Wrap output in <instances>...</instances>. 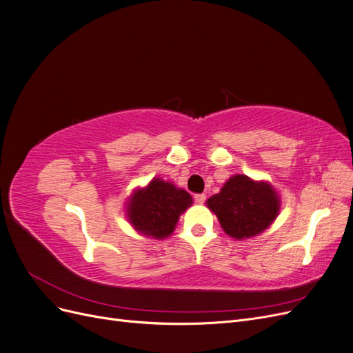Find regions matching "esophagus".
<instances>
[{
    "instance_id": "obj_1",
    "label": "esophagus",
    "mask_w": 353,
    "mask_h": 353,
    "mask_svg": "<svg viewBox=\"0 0 353 353\" xmlns=\"http://www.w3.org/2000/svg\"><path fill=\"white\" fill-rule=\"evenodd\" d=\"M194 199H196V201L199 203V205H203V203L206 201V194H196Z\"/></svg>"
}]
</instances>
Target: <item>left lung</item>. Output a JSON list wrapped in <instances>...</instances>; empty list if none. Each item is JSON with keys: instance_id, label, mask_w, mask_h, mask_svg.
I'll return each instance as SVG.
<instances>
[{"instance_id": "obj_1", "label": "left lung", "mask_w": 353, "mask_h": 353, "mask_svg": "<svg viewBox=\"0 0 353 353\" xmlns=\"http://www.w3.org/2000/svg\"><path fill=\"white\" fill-rule=\"evenodd\" d=\"M206 206L215 213L223 232L236 240L259 236L276 219L281 200L268 181H254L248 175L230 176Z\"/></svg>"}]
</instances>
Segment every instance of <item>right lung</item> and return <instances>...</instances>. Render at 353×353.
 <instances>
[{
    "label": "right lung",
    "instance_id": "right-lung-1",
    "mask_svg": "<svg viewBox=\"0 0 353 353\" xmlns=\"http://www.w3.org/2000/svg\"><path fill=\"white\" fill-rule=\"evenodd\" d=\"M193 205L184 188L153 178L145 187L132 191L126 201L125 215L132 228L145 237L163 240L175 231L179 216Z\"/></svg>",
    "mask_w": 353,
    "mask_h": 353
}]
</instances>
